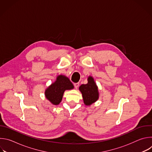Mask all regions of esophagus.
<instances>
[{
	"label": "esophagus",
	"instance_id": "esophagus-1",
	"mask_svg": "<svg viewBox=\"0 0 152 152\" xmlns=\"http://www.w3.org/2000/svg\"><path fill=\"white\" fill-rule=\"evenodd\" d=\"M74 86H75V88H78V86H79V83H74Z\"/></svg>",
	"mask_w": 152,
	"mask_h": 152
}]
</instances>
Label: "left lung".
<instances>
[{
	"label": "left lung",
	"instance_id": "1",
	"mask_svg": "<svg viewBox=\"0 0 152 152\" xmlns=\"http://www.w3.org/2000/svg\"><path fill=\"white\" fill-rule=\"evenodd\" d=\"M83 102L85 105L90 106L96 102L99 97L98 88L93 77H88V83L82 84L79 86Z\"/></svg>",
	"mask_w": 152,
	"mask_h": 152
}]
</instances>
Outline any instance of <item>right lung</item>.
I'll return each mask as SVG.
<instances>
[{
  "label": "right lung",
  "mask_w": 152,
  "mask_h": 152,
  "mask_svg": "<svg viewBox=\"0 0 152 152\" xmlns=\"http://www.w3.org/2000/svg\"><path fill=\"white\" fill-rule=\"evenodd\" d=\"M74 88L69 79L64 75H59L55 82L52 83L45 91V96L51 103L58 105L62 100L64 91Z\"/></svg>",
  "instance_id": "obj_1"
}]
</instances>
